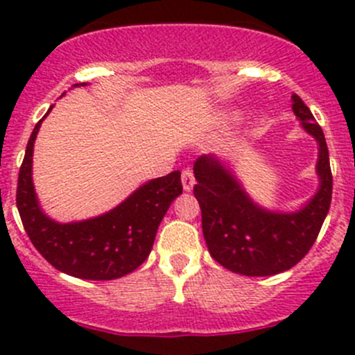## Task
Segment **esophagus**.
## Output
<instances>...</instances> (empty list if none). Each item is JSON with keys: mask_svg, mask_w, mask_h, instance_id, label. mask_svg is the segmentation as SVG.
<instances>
[{"mask_svg": "<svg viewBox=\"0 0 355 355\" xmlns=\"http://www.w3.org/2000/svg\"><path fill=\"white\" fill-rule=\"evenodd\" d=\"M194 184H196V178H194V173H192V170H184L182 171V187H184L185 192H191L192 189H194Z\"/></svg>", "mask_w": 355, "mask_h": 355, "instance_id": "34e87169", "label": "esophagus"}]
</instances>
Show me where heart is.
Instances as JSON below:
<instances>
[{
    "label": "heart",
    "mask_w": 355,
    "mask_h": 355,
    "mask_svg": "<svg viewBox=\"0 0 355 355\" xmlns=\"http://www.w3.org/2000/svg\"><path fill=\"white\" fill-rule=\"evenodd\" d=\"M234 114H225V116L223 118H221V120H223L225 121V123H230V121H234Z\"/></svg>",
    "instance_id": "heart-1"
}]
</instances>
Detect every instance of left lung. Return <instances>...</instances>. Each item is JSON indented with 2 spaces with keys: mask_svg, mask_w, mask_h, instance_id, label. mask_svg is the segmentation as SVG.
Returning a JSON list of instances; mask_svg holds the SVG:
<instances>
[{
  "mask_svg": "<svg viewBox=\"0 0 355 355\" xmlns=\"http://www.w3.org/2000/svg\"><path fill=\"white\" fill-rule=\"evenodd\" d=\"M292 110L318 144L320 185L299 209H270L256 202L232 161L204 155L194 163V196L207 250L216 263L244 277H271L295 266L313 247L330 209L333 178L324 134L297 94H292Z\"/></svg>",
  "mask_w": 355,
  "mask_h": 355,
  "instance_id": "left-lung-1",
  "label": "left lung"
}]
</instances>
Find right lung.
<instances>
[{
    "mask_svg": "<svg viewBox=\"0 0 355 355\" xmlns=\"http://www.w3.org/2000/svg\"><path fill=\"white\" fill-rule=\"evenodd\" d=\"M73 84L71 87H84ZM35 123L25 149L17 185V207L28 239L49 264L82 280H114L137 270L151 252L157 227L168 207L182 194L180 171L139 185L127 199L99 216L62 223L39 202L32 178V156L39 128Z\"/></svg>",
    "mask_w": 355,
    "mask_h": 355,
    "instance_id": "add662e5",
    "label": "right lung"
}]
</instances>
